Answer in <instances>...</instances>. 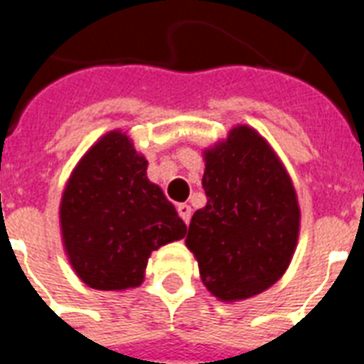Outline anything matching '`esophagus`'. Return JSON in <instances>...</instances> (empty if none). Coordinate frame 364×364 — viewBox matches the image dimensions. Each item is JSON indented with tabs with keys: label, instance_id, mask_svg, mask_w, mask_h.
Masks as SVG:
<instances>
[{
	"label": "esophagus",
	"instance_id": "esophagus-1",
	"mask_svg": "<svg viewBox=\"0 0 364 364\" xmlns=\"http://www.w3.org/2000/svg\"><path fill=\"white\" fill-rule=\"evenodd\" d=\"M177 213H179V217H181L183 221L191 223V215H193V210H191V205L188 204H177Z\"/></svg>",
	"mask_w": 364,
	"mask_h": 364
}]
</instances>
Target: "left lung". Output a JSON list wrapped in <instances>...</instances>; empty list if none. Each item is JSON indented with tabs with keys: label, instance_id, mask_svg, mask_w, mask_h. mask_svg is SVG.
I'll return each instance as SVG.
<instances>
[{
	"label": "left lung",
	"instance_id": "8db88e82",
	"mask_svg": "<svg viewBox=\"0 0 364 364\" xmlns=\"http://www.w3.org/2000/svg\"><path fill=\"white\" fill-rule=\"evenodd\" d=\"M208 204L194 211L187 247L200 277L225 302L272 287L293 259L300 208L293 181L274 149L249 126L204 151Z\"/></svg>",
	"mask_w": 364,
	"mask_h": 364
}]
</instances>
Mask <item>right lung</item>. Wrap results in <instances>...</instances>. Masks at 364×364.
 <instances>
[{"instance_id": "right-lung-1", "label": "right lung", "mask_w": 364, "mask_h": 364, "mask_svg": "<svg viewBox=\"0 0 364 364\" xmlns=\"http://www.w3.org/2000/svg\"><path fill=\"white\" fill-rule=\"evenodd\" d=\"M60 227L70 264L98 291L141 285L149 255L187 234L173 204L147 179L145 156L121 130L79 160L62 194Z\"/></svg>"}]
</instances>
